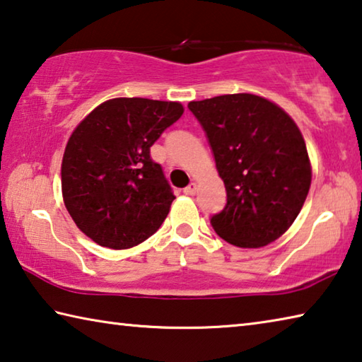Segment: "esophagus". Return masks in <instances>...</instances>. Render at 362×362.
Listing matches in <instances>:
<instances>
[{"label": "esophagus", "mask_w": 362, "mask_h": 362, "mask_svg": "<svg viewBox=\"0 0 362 362\" xmlns=\"http://www.w3.org/2000/svg\"><path fill=\"white\" fill-rule=\"evenodd\" d=\"M196 188H198V187H196V183L192 182L188 187L183 188V193L188 194V196H193V194H196Z\"/></svg>", "instance_id": "34e87169"}]
</instances>
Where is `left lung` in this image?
Instances as JSON below:
<instances>
[{"mask_svg": "<svg viewBox=\"0 0 362 362\" xmlns=\"http://www.w3.org/2000/svg\"><path fill=\"white\" fill-rule=\"evenodd\" d=\"M226 189L211 225L238 247H263L287 231L308 194L311 166L302 132L276 103L254 94L189 102Z\"/></svg>", "mask_w": 362, "mask_h": 362, "instance_id": "8db88e82", "label": "left lung"}]
</instances>
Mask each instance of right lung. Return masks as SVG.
Instances as JSON below:
<instances>
[{"label":"right lung","mask_w":362,"mask_h":362,"mask_svg":"<svg viewBox=\"0 0 362 362\" xmlns=\"http://www.w3.org/2000/svg\"><path fill=\"white\" fill-rule=\"evenodd\" d=\"M182 113L179 102L119 97L73 131L62 159L64 203L99 246H137L168 217L175 196L150 146Z\"/></svg>","instance_id":"obj_1"}]
</instances>
